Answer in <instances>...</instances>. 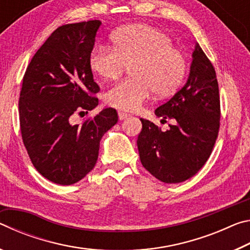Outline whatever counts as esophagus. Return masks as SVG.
Wrapping results in <instances>:
<instances>
[{
	"label": "esophagus",
	"mask_w": 250,
	"mask_h": 250,
	"mask_svg": "<svg viewBox=\"0 0 250 250\" xmlns=\"http://www.w3.org/2000/svg\"><path fill=\"white\" fill-rule=\"evenodd\" d=\"M118 116H119V119H120V120H125V119H126V118H128V117H130L129 113H125V112H122V111L118 112Z\"/></svg>",
	"instance_id": "1"
}]
</instances>
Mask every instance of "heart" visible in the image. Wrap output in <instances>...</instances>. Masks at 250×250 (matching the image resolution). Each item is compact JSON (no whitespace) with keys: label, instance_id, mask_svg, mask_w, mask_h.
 <instances>
[{"label":"heart","instance_id":"b5f03b06","mask_svg":"<svg viewBox=\"0 0 250 250\" xmlns=\"http://www.w3.org/2000/svg\"><path fill=\"white\" fill-rule=\"evenodd\" d=\"M112 47L96 46L89 55L92 73L104 80L119 77L130 66L131 77L105 92L104 100L113 108L134 111L150 98L174 92L186 71V59L166 32L145 24L116 29L110 36Z\"/></svg>","mask_w":250,"mask_h":250}]
</instances>
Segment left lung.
Returning <instances> with one entry per match:
<instances>
[{"instance_id": "1", "label": "left lung", "mask_w": 250, "mask_h": 250, "mask_svg": "<svg viewBox=\"0 0 250 250\" xmlns=\"http://www.w3.org/2000/svg\"><path fill=\"white\" fill-rule=\"evenodd\" d=\"M188 82L155 115L175 125L161 131L142 119L138 149L142 166L164 183L184 182L201 170L216 142L221 104L216 73L201 46L196 44Z\"/></svg>"}]
</instances>
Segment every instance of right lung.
Here are the masks:
<instances>
[{"mask_svg":"<svg viewBox=\"0 0 250 250\" xmlns=\"http://www.w3.org/2000/svg\"><path fill=\"white\" fill-rule=\"evenodd\" d=\"M98 20L66 24L52 33L25 71L19 100L20 125L33 166L45 179L70 185L96 166L103 135L118 122L116 109L105 108L82 125L75 113L95 109L100 90L89 55Z\"/></svg>","mask_w":250,"mask_h":250,"instance_id":"right-lung-1","label":"right lung"}]
</instances>
